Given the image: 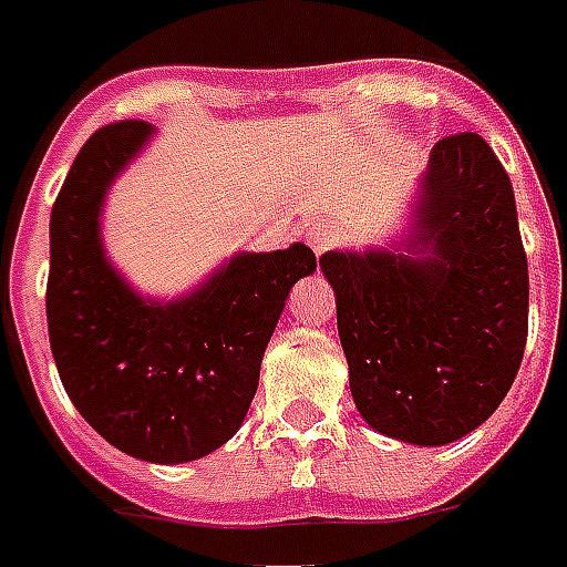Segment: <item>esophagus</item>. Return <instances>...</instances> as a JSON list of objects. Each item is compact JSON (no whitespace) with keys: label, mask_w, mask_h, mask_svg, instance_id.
Instances as JSON below:
<instances>
[{"label":"esophagus","mask_w":567,"mask_h":567,"mask_svg":"<svg viewBox=\"0 0 567 567\" xmlns=\"http://www.w3.org/2000/svg\"><path fill=\"white\" fill-rule=\"evenodd\" d=\"M338 241H340V236L331 227H313L308 233V245L313 248V254H317V257H322L326 250L334 248Z\"/></svg>","instance_id":"esophagus-1"}]
</instances>
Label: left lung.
I'll return each mask as SVG.
<instances>
[{
  "label": "left lung",
  "instance_id": "8db88e82",
  "mask_svg": "<svg viewBox=\"0 0 567 567\" xmlns=\"http://www.w3.org/2000/svg\"><path fill=\"white\" fill-rule=\"evenodd\" d=\"M410 254L331 250L352 400L370 427L445 445L491 419L529 334V268L514 187L487 140L430 152Z\"/></svg>",
  "mask_w": 567,
  "mask_h": 567
}]
</instances>
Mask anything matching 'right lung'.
<instances>
[{"label":"right lung","mask_w":567,"mask_h":567,"mask_svg":"<svg viewBox=\"0 0 567 567\" xmlns=\"http://www.w3.org/2000/svg\"><path fill=\"white\" fill-rule=\"evenodd\" d=\"M148 137L146 122H113L74 157L50 212L47 329L68 398L110 445L187 463L241 427L284 301L317 257L305 245L238 254L185 299H140L104 259L97 215Z\"/></svg>","instance_id":"obj_1"}]
</instances>
